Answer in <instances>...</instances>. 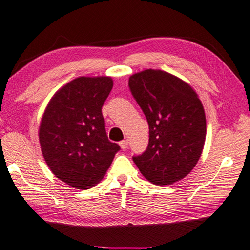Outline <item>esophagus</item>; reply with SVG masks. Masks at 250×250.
<instances>
[{
	"mask_svg": "<svg viewBox=\"0 0 250 250\" xmlns=\"http://www.w3.org/2000/svg\"><path fill=\"white\" fill-rule=\"evenodd\" d=\"M120 146H121L122 149H126L128 147V141L127 140H124V141L120 142Z\"/></svg>",
	"mask_w": 250,
	"mask_h": 250,
	"instance_id": "obj_1",
	"label": "esophagus"
}]
</instances>
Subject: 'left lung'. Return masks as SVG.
<instances>
[{
  "instance_id": "obj_1",
  "label": "left lung",
  "mask_w": 250,
  "mask_h": 250,
  "mask_svg": "<svg viewBox=\"0 0 250 250\" xmlns=\"http://www.w3.org/2000/svg\"><path fill=\"white\" fill-rule=\"evenodd\" d=\"M130 92L147 118L148 147L133 157L143 176L155 185H171L193 170L206 140L205 109L187 82L162 69L129 77Z\"/></svg>"
}]
</instances>
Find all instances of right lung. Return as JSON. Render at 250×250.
Wrapping results in <instances>:
<instances>
[{
  "mask_svg": "<svg viewBox=\"0 0 250 250\" xmlns=\"http://www.w3.org/2000/svg\"><path fill=\"white\" fill-rule=\"evenodd\" d=\"M113 88L110 76H80L48 102L39 127L45 163L76 189L97 185L120 150L108 141L102 106Z\"/></svg>",
  "mask_w": 250,
  "mask_h": 250,
  "instance_id": "right-lung-1",
  "label": "right lung"
}]
</instances>
